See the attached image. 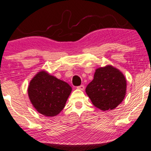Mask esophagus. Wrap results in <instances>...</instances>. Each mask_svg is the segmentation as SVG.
Masks as SVG:
<instances>
[{
    "mask_svg": "<svg viewBox=\"0 0 151 151\" xmlns=\"http://www.w3.org/2000/svg\"><path fill=\"white\" fill-rule=\"evenodd\" d=\"M77 89H79L81 91H83V90H84V86H83V85H81V86H77Z\"/></svg>",
    "mask_w": 151,
    "mask_h": 151,
    "instance_id": "esophagus-1",
    "label": "esophagus"
}]
</instances>
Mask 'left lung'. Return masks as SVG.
Masks as SVG:
<instances>
[{
    "mask_svg": "<svg viewBox=\"0 0 151 151\" xmlns=\"http://www.w3.org/2000/svg\"><path fill=\"white\" fill-rule=\"evenodd\" d=\"M126 91V78L112 65L96 69L93 79L86 88V93L94 106L103 111L117 108L124 100Z\"/></svg>",
    "mask_w": 151,
    "mask_h": 151,
    "instance_id": "left-lung-1",
    "label": "left lung"
}]
</instances>
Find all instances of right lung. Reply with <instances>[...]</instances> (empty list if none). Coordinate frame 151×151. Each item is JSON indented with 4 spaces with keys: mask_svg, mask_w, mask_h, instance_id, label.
I'll list each match as a JSON object with an SVG mask.
<instances>
[{
    "mask_svg": "<svg viewBox=\"0 0 151 151\" xmlns=\"http://www.w3.org/2000/svg\"><path fill=\"white\" fill-rule=\"evenodd\" d=\"M27 91L31 103L39 113L54 117L65 108L72 87L46 71L41 70L30 81Z\"/></svg>",
    "mask_w": 151,
    "mask_h": 151,
    "instance_id": "add662e5",
    "label": "right lung"
}]
</instances>
